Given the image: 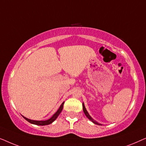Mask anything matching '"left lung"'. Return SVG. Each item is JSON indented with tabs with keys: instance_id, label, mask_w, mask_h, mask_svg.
I'll return each instance as SVG.
<instances>
[{
	"instance_id": "left-lung-1",
	"label": "left lung",
	"mask_w": 146,
	"mask_h": 146,
	"mask_svg": "<svg viewBox=\"0 0 146 146\" xmlns=\"http://www.w3.org/2000/svg\"><path fill=\"white\" fill-rule=\"evenodd\" d=\"M82 107H83V111H84V112L85 115H86V117H88V119H90V120H91L92 121V122H93L94 123H95V124H97V125H102V124H100V123H98L96 121L94 120V119H93L92 118V117L90 116V114L88 113V112L87 110H86V109L85 106H84V103H82Z\"/></svg>"
}]
</instances>
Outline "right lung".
Here are the masks:
<instances>
[{
	"label": "right lung",
	"instance_id": "obj_1",
	"mask_svg": "<svg viewBox=\"0 0 146 146\" xmlns=\"http://www.w3.org/2000/svg\"><path fill=\"white\" fill-rule=\"evenodd\" d=\"M64 102L60 106L59 109L50 118L47 119V120H44V121H38V120H32V119H30L29 118H27V117H26L25 116H23L24 118H25L26 120L29 121V122L33 123V124H35V125H48V124H50L53 122L57 118L58 116L60 113H61L62 110L63 109V106H64Z\"/></svg>",
	"mask_w": 146,
	"mask_h": 146
}]
</instances>
